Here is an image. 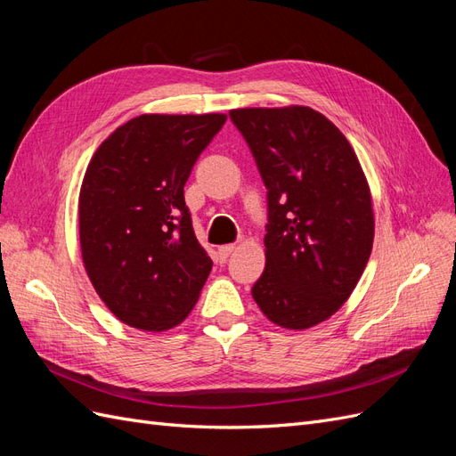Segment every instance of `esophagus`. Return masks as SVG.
Returning <instances> with one entry per match:
<instances>
[{"label":"esophagus","mask_w":456,"mask_h":456,"mask_svg":"<svg viewBox=\"0 0 456 456\" xmlns=\"http://www.w3.org/2000/svg\"><path fill=\"white\" fill-rule=\"evenodd\" d=\"M233 251H236V245H233V243H230V245H223V247H220V249H218V255H220V258H228Z\"/></svg>","instance_id":"obj_1"}]
</instances>
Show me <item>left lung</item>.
<instances>
[{
  "mask_svg": "<svg viewBox=\"0 0 456 456\" xmlns=\"http://www.w3.org/2000/svg\"><path fill=\"white\" fill-rule=\"evenodd\" d=\"M268 188L266 268L251 293L268 320L310 329L360 281L375 240L370 190L354 148L308 106L230 110Z\"/></svg>",
  "mask_w": 456,
  "mask_h": 456,
  "instance_id": "obj_1",
  "label": "left lung"
}]
</instances>
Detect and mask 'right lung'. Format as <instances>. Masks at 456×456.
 <instances>
[{
    "instance_id": "right-lung-1",
    "label": "right lung",
    "mask_w": 456,
    "mask_h": 456,
    "mask_svg": "<svg viewBox=\"0 0 456 456\" xmlns=\"http://www.w3.org/2000/svg\"><path fill=\"white\" fill-rule=\"evenodd\" d=\"M226 114H142L96 148L79 190V245L89 280L129 327L183 323L209 278L184 184Z\"/></svg>"
}]
</instances>
